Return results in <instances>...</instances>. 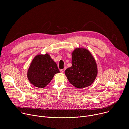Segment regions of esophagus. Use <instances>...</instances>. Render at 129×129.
Returning a JSON list of instances; mask_svg holds the SVG:
<instances>
[{"label": "esophagus", "mask_w": 129, "mask_h": 129, "mask_svg": "<svg viewBox=\"0 0 129 129\" xmlns=\"http://www.w3.org/2000/svg\"><path fill=\"white\" fill-rule=\"evenodd\" d=\"M65 71V68H64V69H61L60 70V72H61V73H63L64 72V71Z\"/></svg>", "instance_id": "34e87169"}]
</instances>
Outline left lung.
I'll return each instance as SVG.
<instances>
[{
  "instance_id": "1",
  "label": "left lung",
  "mask_w": 129,
  "mask_h": 129,
  "mask_svg": "<svg viewBox=\"0 0 129 129\" xmlns=\"http://www.w3.org/2000/svg\"><path fill=\"white\" fill-rule=\"evenodd\" d=\"M72 64L65 71L70 83L78 88L92 84L98 74V67L94 57L88 49L76 48L72 52Z\"/></svg>"
}]
</instances>
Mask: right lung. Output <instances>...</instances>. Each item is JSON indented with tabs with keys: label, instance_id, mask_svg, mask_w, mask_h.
Here are the masks:
<instances>
[{
	"label": "right lung",
	"instance_id": "add662e5",
	"mask_svg": "<svg viewBox=\"0 0 129 129\" xmlns=\"http://www.w3.org/2000/svg\"><path fill=\"white\" fill-rule=\"evenodd\" d=\"M60 73L56 63L50 54H38L34 57L27 71L30 83L38 88H44L56 74Z\"/></svg>",
	"mask_w": 129,
	"mask_h": 129
}]
</instances>
